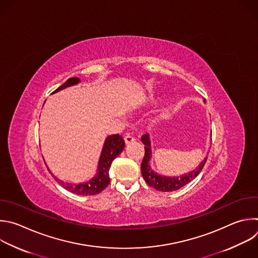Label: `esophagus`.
I'll list each match as a JSON object with an SVG mask.
<instances>
[{"instance_id": "obj_1", "label": "esophagus", "mask_w": 258, "mask_h": 258, "mask_svg": "<svg viewBox=\"0 0 258 258\" xmlns=\"http://www.w3.org/2000/svg\"><path fill=\"white\" fill-rule=\"evenodd\" d=\"M135 141H136V140H135V138H133L132 136H126V137H124V143H125V145H126V146H127V145L133 144Z\"/></svg>"}]
</instances>
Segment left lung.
Returning a JSON list of instances; mask_svg holds the SVG:
<instances>
[{"label":"left lung","mask_w":258,"mask_h":258,"mask_svg":"<svg viewBox=\"0 0 258 258\" xmlns=\"http://www.w3.org/2000/svg\"><path fill=\"white\" fill-rule=\"evenodd\" d=\"M206 101V100H205ZM204 101V102H205ZM212 136V134H211ZM143 144L145 145V156L141 165L142 175L147 182V184L151 187L159 191H175L184 185L188 184L191 180H194L204 168L208 157H205L204 160L198 165V167L187 173L181 174L179 176H166L162 174H158L151 167V159H152V143L150 136L144 135L141 138Z\"/></svg>","instance_id":"1"}]
</instances>
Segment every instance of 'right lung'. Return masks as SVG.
Masks as SVG:
<instances>
[{
  "label": "right lung",
  "instance_id": "add662e5",
  "mask_svg": "<svg viewBox=\"0 0 258 258\" xmlns=\"http://www.w3.org/2000/svg\"><path fill=\"white\" fill-rule=\"evenodd\" d=\"M80 83H81V80L79 78H70L52 94L57 93L66 88L72 87V86H76ZM123 149H124V141L121 136L117 134V135H111L107 137L104 141L101 154L98 160L96 174L91 179L85 182H80V183H70V182L58 179L49 170L45 161L44 163L46 165L47 170L49 171V173L53 176L55 181L68 191L78 196H94L101 192L109 184L110 182L109 169H110L111 163L123 151Z\"/></svg>",
  "mask_w": 258,
  "mask_h": 258
}]
</instances>
